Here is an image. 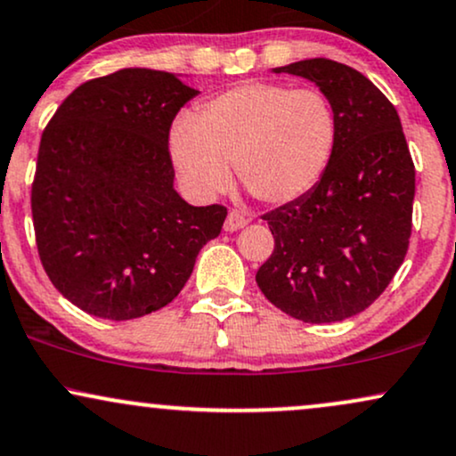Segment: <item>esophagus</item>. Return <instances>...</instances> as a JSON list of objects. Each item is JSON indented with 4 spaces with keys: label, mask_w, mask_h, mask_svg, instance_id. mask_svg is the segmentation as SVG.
Listing matches in <instances>:
<instances>
[{
    "label": "esophagus",
    "mask_w": 456,
    "mask_h": 456,
    "mask_svg": "<svg viewBox=\"0 0 456 456\" xmlns=\"http://www.w3.org/2000/svg\"><path fill=\"white\" fill-rule=\"evenodd\" d=\"M246 224H248V218L242 212L232 210L227 214V218H224V232H238V229L246 227Z\"/></svg>",
    "instance_id": "esophagus-1"
}]
</instances>
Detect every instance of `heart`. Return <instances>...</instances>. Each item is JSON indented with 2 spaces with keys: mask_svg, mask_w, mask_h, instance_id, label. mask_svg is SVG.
Wrapping results in <instances>:
<instances>
[{
  "mask_svg": "<svg viewBox=\"0 0 456 456\" xmlns=\"http://www.w3.org/2000/svg\"><path fill=\"white\" fill-rule=\"evenodd\" d=\"M336 140L338 117L325 93L244 82L206 102L195 120H175L169 148L184 186L197 197L223 193L233 163L256 200L289 204L322 178Z\"/></svg>",
  "mask_w": 456,
  "mask_h": 456,
  "instance_id": "obj_1",
  "label": "heart"
}]
</instances>
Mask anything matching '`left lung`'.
I'll return each instance as SVG.
<instances>
[{
  "label": "left lung",
  "instance_id": "8db88e82",
  "mask_svg": "<svg viewBox=\"0 0 456 456\" xmlns=\"http://www.w3.org/2000/svg\"><path fill=\"white\" fill-rule=\"evenodd\" d=\"M276 71L321 86L336 110L338 140L314 189L263 214L273 252L256 284L297 321H344L370 308L405 259L414 161L397 110L361 71L322 57Z\"/></svg>",
  "mask_w": 456,
  "mask_h": 456
}]
</instances>
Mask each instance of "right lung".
Returning a JSON list of instances; mask_svg holds the SVG:
<instances>
[{
    "instance_id": "right-lung-1",
    "label": "right lung",
    "mask_w": 456,
    "mask_h": 456,
    "mask_svg": "<svg viewBox=\"0 0 456 456\" xmlns=\"http://www.w3.org/2000/svg\"><path fill=\"white\" fill-rule=\"evenodd\" d=\"M200 91L169 71L127 68L86 80L48 120L31 184L37 255L86 314L131 321L167 305L227 208L174 191L169 129Z\"/></svg>"
}]
</instances>
